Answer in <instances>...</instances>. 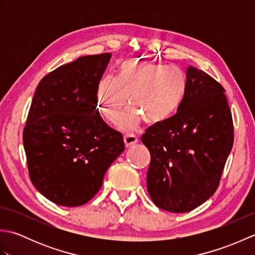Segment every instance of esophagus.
Instances as JSON below:
<instances>
[{"mask_svg":"<svg viewBox=\"0 0 255 255\" xmlns=\"http://www.w3.org/2000/svg\"><path fill=\"white\" fill-rule=\"evenodd\" d=\"M124 142L127 148H130L133 144H136L138 142V138L132 133H126L124 136Z\"/></svg>","mask_w":255,"mask_h":255,"instance_id":"34e87169","label":"esophagus"}]
</instances>
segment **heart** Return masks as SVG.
<instances>
[{
	"label": "heart",
	"mask_w": 255,
	"mask_h": 255,
	"mask_svg": "<svg viewBox=\"0 0 255 255\" xmlns=\"http://www.w3.org/2000/svg\"><path fill=\"white\" fill-rule=\"evenodd\" d=\"M187 93V77L175 66L151 60L128 59L119 67L118 78L105 75L97 85L99 110L115 123L125 107L122 127L132 129L142 121L159 127L176 115Z\"/></svg>",
	"instance_id": "obj_1"
}]
</instances>
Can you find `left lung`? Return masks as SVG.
Returning <instances> with one entry per match:
<instances>
[{
    "instance_id": "obj_1",
    "label": "left lung",
    "mask_w": 255,
    "mask_h": 255,
    "mask_svg": "<svg viewBox=\"0 0 255 255\" xmlns=\"http://www.w3.org/2000/svg\"><path fill=\"white\" fill-rule=\"evenodd\" d=\"M186 77L187 93L176 115L141 137L151 155L149 195L171 213H186L213 196L234 145V122L223 85L192 66Z\"/></svg>"
}]
</instances>
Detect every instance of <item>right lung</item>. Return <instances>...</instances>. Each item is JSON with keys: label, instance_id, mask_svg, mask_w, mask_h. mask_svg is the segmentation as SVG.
Masks as SVG:
<instances>
[{"label": "right lung", "instance_id": "add662e5", "mask_svg": "<svg viewBox=\"0 0 255 255\" xmlns=\"http://www.w3.org/2000/svg\"><path fill=\"white\" fill-rule=\"evenodd\" d=\"M111 57L84 56L60 66L41 79L32 97L23 130L27 167L34 186L55 204L88 203L125 149L123 134L96 108Z\"/></svg>", "mask_w": 255, "mask_h": 255}]
</instances>
